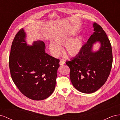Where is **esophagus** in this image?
Instances as JSON below:
<instances>
[{"label":"esophagus","instance_id":"1","mask_svg":"<svg viewBox=\"0 0 120 120\" xmlns=\"http://www.w3.org/2000/svg\"><path fill=\"white\" fill-rule=\"evenodd\" d=\"M65 63V61L64 60H60V62H59V64L60 65H63Z\"/></svg>","mask_w":120,"mask_h":120}]
</instances>
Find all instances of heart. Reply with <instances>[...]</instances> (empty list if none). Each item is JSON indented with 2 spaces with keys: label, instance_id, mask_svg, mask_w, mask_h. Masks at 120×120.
I'll return each instance as SVG.
<instances>
[{
  "label": "heart",
  "instance_id": "1",
  "mask_svg": "<svg viewBox=\"0 0 120 120\" xmlns=\"http://www.w3.org/2000/svg\"><path fill=\"white\" fill-rule=\"evenodd\" d=\"M70 38L66 36H59L54 39V43L51 42L49 45L51 52L55 56L60 53L61 46L65 45L64 51L68 55L74 57L78 55L82 47V39L81 37H78L69 41Z\"/></svg>",
  "mask_w": 120,
  "mask_h": 120
}]
</instances>
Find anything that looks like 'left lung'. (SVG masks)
<instances>
[{"label":"left lung","mask_w":120,"mask_h":120,"mask_svg":"<svg viewBox=\"0 0 120 120\" xmlns=\"http://www.w3.org/2000/svg\"><path fill=\"white\" fill-rule=\"evenodd\" d=\"M94 33L82 47L80 53L66 62L69 67L70 78L73 86L84 94L98 90L107 80L111 70L112 54L111 44L107 34L96 22L93 24ZM101 43L100 50L92 51L93 45Z\"/></svg>","instance_id":"obj_1"}]
</instances>
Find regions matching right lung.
<instances>
[{
    "label": "right lung",
    "instance_id": "right-lung-1",
    "mask_svg": "<svg viewBox=\"0 0 120 120\" xmlns=\"http://www.w3.org/2000/svg\"><path fill=\"white\" fill-rule=\"evenodd\" d=\"M23 29L16 34L11 47L9 66L12 79L19 91L31 100H43L55 88L60 60L45 53L42 41L29 46Z\"/></svg>",
    "mask_w": 120,
    "mask_h": 120
}]
</instances>
